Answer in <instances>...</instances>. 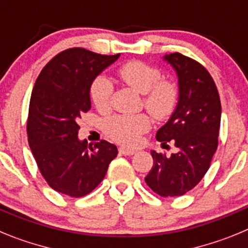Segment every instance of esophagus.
Instances as JSON below:
<instances>
[{"label":"esophagus","mask_w":248,"mask_h":248,"mask_svg":"<svg viewBox=\"0 0 248 248\" xmlns=\"http://www.w3.org/2000/svg\"><path fill=\"white\" fill-rule=\"evenodd\" d=\"M119 153L123 155H134L135 150H133V149H126V148H119Z\"/></svg>","instance_id":"obj_1"}]
</instances>
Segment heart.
<instances>
[{"mask_svg":"<svg viewBox=\"0 0 248 248\" xmlns=\"http://www.w3.org/2000/svg\"><path fill=\"white\" fill-rule=\"evenodd\" d=\"M119 76L124 83L144 94L146 110L157 120H166L174 114L180 98V91L175 82L161 79L159 68L140 61H131L119 68ZM114 87L104 74L97 76L89 85V98L99 110L109 108ZM151 120L146 114L113 115L103 123L104 133L123 145H138L141 135L150 129Z\"/></svg>","mask_w":248,"mask_h":248,"instance_id":"b5f03b06","label":"heart"}]
</instances>
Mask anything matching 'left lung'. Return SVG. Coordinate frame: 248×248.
I'll list each match as a JSON object with an SVG mask.
<instances>
[{
    "mask_svg": "<svg viewBox=\"0 0 248 248\" xmlns=\"http://www.w3.org/2000/svg\"><path fill=\"white\" fill-rule=\"evenodd\" d=\"M179 78V103L169 122L157 130L156 140L179 151L171 156L151 151L154 165L145 183L163 198L186 194L207 172L217 149L221 102L212 77L202 64L181 53L164 57ZM169 146V145H168Z\"/></svg>",
    "mask_w": 248,
    "mask_h": 248,
    "instance_id": "1",
    "label": "left lung"
}]
</instances>
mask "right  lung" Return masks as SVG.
I'll return each mask as SVG.
<instances>
[{
  "mask_svg": "<svg viewBox=\"0 0 248 248\" xmlns=\"http://www.w3.org/2000/svg\"><path fill=\"white\" fill-rule=\"evenodd\" d=\"M119 56L69 48L50 59L34 83L28 144L45 180L61 194L82 198L93 191L117 156V146L107 140L80 141L77 120L91 109V82Z\"/></svg>",
  "mask_w": 248,
  "mask_h": 248,
  "instance_id": "obj_1",
  "label": "right lung"
}]
</instances>
